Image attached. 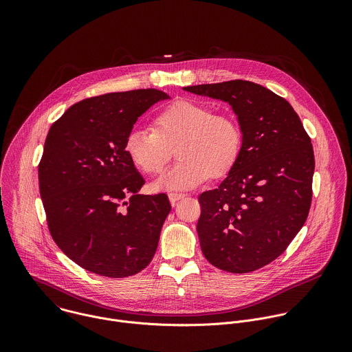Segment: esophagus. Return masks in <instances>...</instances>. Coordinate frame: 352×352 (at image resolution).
<instances>
[{
    "label": "esophagus",
    "instance_id": "1",
    "mask_svg": "<svg viewBox=\"0 0 352 352\" xmlns=\"http://www.w3.org/2000/svg\"><path fill=\"white\" fill-rule=\"evenodd\" d=\"M184 197H185L184 193H170V195H168V199H170V202H171L173 206L178 202V200H181V199H184Z\"/></svg>",
    "mask_w": 352,
    "mask_h": 352
}]
</instances>
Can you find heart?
I'll return each instance as SVG.
<instances>
[{"label":"heart","mask_w":352,"mask_h":352,"mask_svg":"<svg viewBox=\"0 0 352 352\" xmlns=\"http://www.w3.org/2000/svg\"><path fill=\"white\" fill-rule=\"evenodd\" d=\"M242 144L236 120L204 103L181 100L163 110L155 129L132 128L125 153L144 174H157L173 155L179 159L153 184L159 190H188L212 175L223 177L235 164Z\"/></svg>","instance_id":"1"}]
</instances>
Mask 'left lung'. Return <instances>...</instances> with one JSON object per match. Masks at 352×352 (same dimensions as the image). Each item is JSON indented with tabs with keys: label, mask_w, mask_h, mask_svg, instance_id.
<instances>
[{
	"label": "left lung",
	"mask_w": 352,
	"mask_h": 352,
	"mask_svg": "<svg viewBox=\"0 0 352 352\" xmlns=\"http://www.w3.org/2000/svg\"><path fill=\"white\" fill-rule=\"evenodd\" d=\"M184 90L228 103L242 132L227 178L199 196L200 248L224 272L258 270L277 259L307 221L315 171L311 138L287 100L258 83L236 79Z\"/></svg>",
	"instance_id": "left-lung-1"
}]
</instances>
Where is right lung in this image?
I'll return each mask as SVG.
<instances>
[{"label": "right lung", "instance_id": "obj_1", "mask_svg": "<svg viewBox=\"0 0 352 352\" xmlns=\"http://www.w3.org/2000/svg\"><path fill=\"white\" fill-rule=\"evenodd\" d=\"M157 89L107 93L71 106L48 131L38 188L50 234L94 274L122 278L152 262L171 205L166 193L138 195L144 179L125 153L138 118Z\"/></svg>", "mask_w": 352, "mask_h": 352}]
</instances>
